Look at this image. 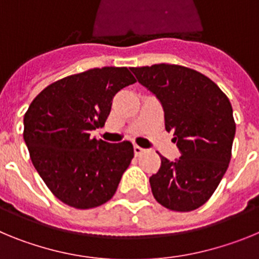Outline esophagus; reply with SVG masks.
I'll return each instance as SVG.
<instances>
[{"mask_svg":"<svg viewBox=\"0 0 259 259\" xmlns=\"http://www.w3.org/2000/svg\"><path fill=\"white\" fill-rule=\"evenodd\" d=\"M134 152H135V155H141L144 152H145V149H143V148L139 145H134Z\"/></svg>","mask_w":259,"mask_h":259,"instance_id":"1","label":"esophagus"}]
</instances>
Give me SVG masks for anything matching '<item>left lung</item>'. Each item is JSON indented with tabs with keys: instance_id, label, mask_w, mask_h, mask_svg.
I'll use <instances>...</instances> for the list:
<instances>
[{
	"instance_id": "left-lung-1",
	"label": "left lung",
	"mask_w": 259,
	"mask_h": 259,
	"mask_svg": "<svg viewBox=\"0 0 259 259\" xmlns=\"http://www.w3.org/2000/svg\"><path fill=\"white\" fill-rule=\"evenodd\" d=\"M137 81L159 100L164 127L174 132L180 157L150 176L153 196L174 211H192L206 202L231 161L236 124L230 100L209 77L178 65L131 67Z\"/></svg>"
}]
</instances>
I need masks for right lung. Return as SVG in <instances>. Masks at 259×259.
Listing matches in <instances>:
<instances>
[{
  "instance_id": "obj_1",
  "label": "right lung",
  "mask_w": 259,
  "mask_h": 259,
  "mask_svg": "<svg viewBox=\"0 0 259 259\" xmlns=\"http://www.w3.org/2000/svg\"><path fill=\"white\" fill-rule=\"evenodd\" d=\"M134 83L127 67L92 68L48 85L24 114L23 137L32 163L68 206L92 209L115 194L134 146L92 139L91 131L105 124L114 96Z\"/></svg>"
}]
</instances>
